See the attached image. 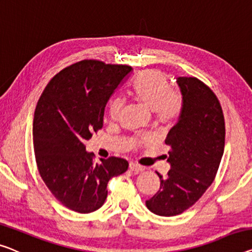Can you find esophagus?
Returning a JSON list of instances; mask_svg holds the SVG:
<instances>
[{"mask_svg":"<svg viewBox=\"0 0 252 252\" xmlns=\"http://www.w3.org/2000/svg\"><path fill=\"white\" fill-rule=\"evenodd\" d=\"M129 168H130V170L132 171V172H140V171L144 170V167L140 166V165L136 164V163H130Z\"/></svg>","mask_w":252,"mask_h":252,"instance_id":"esophagus-1","label":"esophagus"}]
</instances>
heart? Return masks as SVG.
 I'll return each instance as SVG.
<instances>
[{"label":"heart","mask_w":252,"mask_h":252,"mask_svg":"<svg viewBox=\"0 0 252 252\" xmlns=\"http://www.w3.org/2000/svg\"><path fill=\"white\" fill-rule=\"evenodd\" d=\"M130 95L146 108L152 111L159 123H173L182 112V98L172 90L167 77L158 70H147L134 78L129 88ZM123 102L114 98L108 105V119L116 121L121 113Z\"/></svg>","instance_id":"1"}]
</instances>
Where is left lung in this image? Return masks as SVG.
<instances>
[{"label": "left lung", "mask_w": 252, "mask_h": 252, "mask_svg": "<svg viewBox=\"0 0 252 252\" xmlns=\"http://www.w3.org/2000/svg\"><path fill=\"white\" fill-rule=\"evenodd\" d=\"M183 96L179 121L168 132L167 162L171 170L159 173V190L146 201L150 212L175 216L200 199L219 171L225 144V121L219 98L196 77H180Z\"/></svg>", "instance_id": "left-lung-1"}]
</instances>
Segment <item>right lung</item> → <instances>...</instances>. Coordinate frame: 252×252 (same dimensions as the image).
Segmentation results:
<instances>
[{"instance_id":"1","label":"right lung","mask_w":252,"mask_h":252,"mask_svg":"<svg viewBox=\"0 0 252 252\" xmlns=\"http://www.w3.org/2000/svg\"><path fill=\"white\" fill-rule=\"evenodd\" d=\"M132 70L129 65L82 60L60 71L40 95L33 114V152L39 175L52 194L73 212L102 207L107 183L129 167L119 157L86 152V140L103 127L108 98Z\"/></svg>"}]
</instances>
